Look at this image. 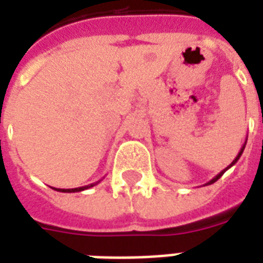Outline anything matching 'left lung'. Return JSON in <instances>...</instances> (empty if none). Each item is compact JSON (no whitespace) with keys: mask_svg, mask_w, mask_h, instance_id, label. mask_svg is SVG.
<instances>
[{"mask_svg":"<svg viewBox=\"0 0 263 263\" xmlns=\"http://www.w3.org/2000/svg\"><path fill=\"white\" fill-rule=\"evenodd\" d=\"M245 145H247V141H245V143H243V145H242V148H241V151H239V152H238L237 156H235V159H234V160H232V162H231V165H230V166H227V167H226V169H224V171H221L220 173H218V175H217V176L213 177V179H211V180H210L209 183H205V184H204V186H209V184H213V183L217 182V180H218V179H220V177L222 176V175H224V173H226V172L228 171V169H230V167H231V166L235 165V163H237V162H238V159H239V158H241V155H242L243 149H245Z\"/></svg>","mask_w":263,"mask_h":263,"instance_id":"1","label":"left lung"}]
</instances>
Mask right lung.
<instances>
[{
  "mask_svg": "<svg viewBox=\"0 0 263 263\" xmlns=\"http://www.w3.org/2000/svg\"><path fill=\"white\" fill-rule=\"evenodd\" d=\"M98 183V182H97ZM97 183H91V184H88V186H83V187H76V189H54V190H58V192H62V193H77V192H83V190H86V189H90L92 186H96Z\"/></svg>",
  "mask_w": 263,
  "mask_h": 263,
  "instance_id": "right-lung-1",
  "label": "right lung"
}]
</instances>
